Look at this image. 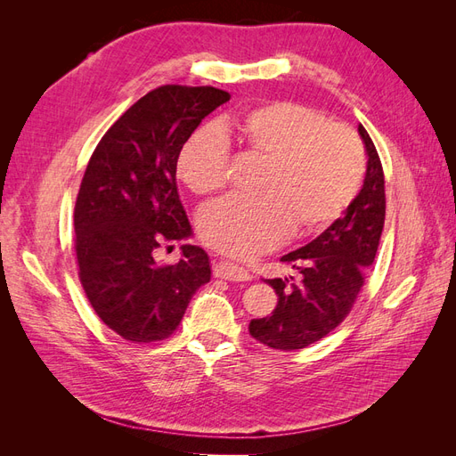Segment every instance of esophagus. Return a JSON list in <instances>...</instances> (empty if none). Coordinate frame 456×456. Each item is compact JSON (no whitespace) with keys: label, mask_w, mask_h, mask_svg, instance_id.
Instances as JSON below:
<instances>
[{"label":"esophagus","mask_w":456,"mask_h":456,"mask_svg":"<svg viewBox=\"0 0 456 456\" xmlns=\"http://www.w3.org/2000/svg\"><path fill=\"white\" fill-rule=\"evenodd\" d=\"M213 273H215V278H223L228 281H249L251 280L249 270H245L243 266H238V265H232V262H228V260L215 262Z\"/></svg>","instance_id":"1"}]
</instances>
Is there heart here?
Returning a JSON list of instances; mask_svg holds the SVG:
<instances>
[{"mask_svg":"<svg viewBox=\"0 0 456 456\" xmlns=\"http://www.w3.org/2000/svg\"><path fill=\"white\" fill-rule=\"evenodd\" d=\"M243 150L262 159L256 194H232L205 205L198 226L213 249L249 258L283 243L289 233L327 228L362 188L365 156L348 127L295 102L245 110L232 123ZM230 144L215 126L198 127L176 158V175L207 196L228 178Z\"/></svg>","mask_w":456,"mask_h":456,"instance_id":"b5f03b06","label":"heart"}]
</instances>
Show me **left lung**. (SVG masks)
<instances>
[{
  "label": "left lung",
  "mask_w": 456,
  "mask_h": 456,
  "mask_svg": "<svg viewBox=\"0 0 456 456\" xmlns=\"http://www.w3.org/2000/svg\"><path fill=\"white\" fill-rule=\"evenodd\" d=\"M357 131L369 158L360 194L314 241L281 256V262L302 273L300 283L268 280L278 306L272 315L249 323L251 337L273 350L306 348L340 325L363 287L367 268L375 262L386 215L384 173L362 123Z\"/></svg>",
  "instance_id": "left-lung-1"
}]
</instances>
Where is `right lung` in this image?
<instances>
[{
  "label": "right lung",
  "mask_w": 456,
  "mask_h": 456,
  "mask_svg": "<svg viewBox=\"0 0 456 456\" xmlns=\"http://www.w3.org/2000/svg\"><path fill=\"white\" fill-rule=\"evenodd\" d=\"M228 101L215 87H158L106 131L89 159L74 209L79 281L96 315L126 340L173 335L211 280L201 247L183 245L171 266H159L154 251L191 236L176 158L201 119Z\"/></svg>",
  "instance_id": "obj_1"
}]
</instances>
